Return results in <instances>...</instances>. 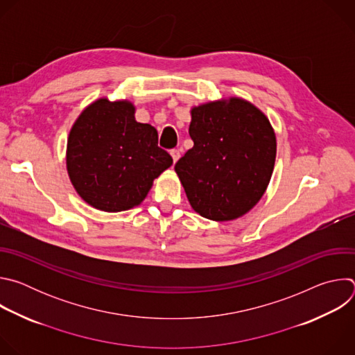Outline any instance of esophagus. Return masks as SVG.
<instances>
[{
    "label": "esophagus",
    "instance_id": "esophagus-1",
    "mask_svg": "<svg viewBox=\"0 0 355 355\" xmlns=\"http://www.w3.org/2000/svg\"><path fill=\"white\" fill-rule=\"evenodd\" d=\"M170 155H171V157H173V162H174V164L178 162V159L181 157V153H180V150H177V148H173L171 151H170Z\"/></svg>",
    "mask_w": 355,
    "mask_h": 355
}]
</instances>
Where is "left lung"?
Returning <instances> with one entry per match:
<instances>
[{"mask_svg":"<svg viewBox=\"0 0 355 355\" xmlns=\"http://www.w3.org/2000/svg\"><path fill=\"white\" fill-rule=\"evenodd\" d=\"M193 147L175 173L195 212L211 220H232L254 207L272 175L277 141L266 115L240 98L191 111Z\"/></svg>","mask_w":355,"mask_h":355,"instance_id":"1","label":"left lung"}]
</instances>
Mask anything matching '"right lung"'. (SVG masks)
Returning a JSON list of instances; mask_svg holds the SVG:
<instances>
[{"label":"right lung","instance_id":"1","mask_svg":"<svg viewBox=\"0 0 355 355\" xmlns=\"http://www.w3.org/2000/svg\"><path fill=\"white\" fill-rule=\"evenodd\" d=\"M156 128L139 123L128 101L101 98L76 121L67 141V171L78 195L105 212L128 211L173 157L159 147Z\"/></svg>","mask_w":355,"mask_h":355}]
</instances>
